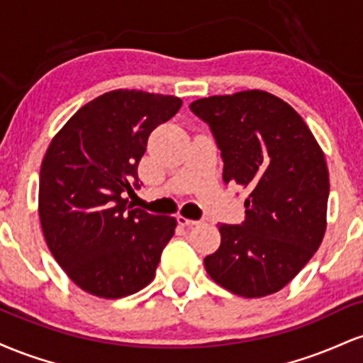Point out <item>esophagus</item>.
Returning a JSON list of instances; mask_svg holds the SVG:
<instances>
[{
  "mask_svg": "<svg viewBox=\"0 0 363 363\" xmlns=\"http://www.w3.org/2000/svg\"><path fill=\"white\" fill-rule=\"evenodd\" d=\"M177 223H179V225H182V227H194V225H198L199 222H196V220L186 218V216L179 215V216H177Z\"/></svg>",
  "mask_w": 363,
  "mask_h": 363,
  "instance_id": "34e87169",
  "label": "esophagus"
}]
</instances>
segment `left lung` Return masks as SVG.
<instances>
[{"mask_svg": "<svg viewBox=\"0 0 363 363\" xmlns=\"http://www.w3.org/2000/svg\"><path fill=\"white\" fill-rule=\"evenodd\" d=\"M210 124L223 182L247 189L245 222L218 225L222 242L206 273L245 298L280 291L318 251L326 232L329 172L323 148L297 111L264 90L198 99Z\"/></svg>", "mask_w": 363, "mask_h": 363, "instance_id": "obj_1", "label": "left lung"}]
</instances>
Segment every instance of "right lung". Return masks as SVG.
Returning a JSON list of instances; mask_svg holds the SVG:
<instances>
[{"label":"right lung","instance_id":"right-lung-1","mask_svg":"<svg viewBox=\"0 0 363 363\" xmlns=\"http://www.w3.org/2000/svg\"><path fill=\"white\" fill-rule=\"evenodd\" d=\"M174 95L112 90L78 109L40 165L39 216L62 272L86 294L121 298L155 278L177 220L128 205L150 133L181 109Z\"/></svg>","mask_w":363,"mask_h":363}]
</instances>
